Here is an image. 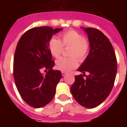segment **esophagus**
<instances>
[{"label": "esophagus", "mask_w": 127, "mask_h": 127, "mask_svg": "<svg viewBox=\"0 0 127 127\" xmlns=\"http://www.w3.org/2000/svg\"><path fill=\"white\" fill-rule=\"evenodd\" d=\"M66 72L62 71V75H63V76H64V75H66Z\"/></svg>", "instance_id": "34e87169"}]
</instances>
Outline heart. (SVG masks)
Here are the masks:
<instances>
[{"label":"heart","mask_w":127,"mask_h":127,"mask_svg":"<svg viewBox=\"0 0 127 127\" xmlns=\"http://www.w3.org/2000/svg\"><path fill=\"white\" fill-rule=\"evenodd\" d=\"M51 54L58 58L64 51V47H70L69 58H60L56 61V69L64 72L76 68L78 66V60L82 62L86 59L89 51V44L82 34L78 32L70 30L61 34L60 40L52 37L48 43ZM78 58L77 59V58Z\"/></svg>","instance_id":"heart-1"}]
</instances>
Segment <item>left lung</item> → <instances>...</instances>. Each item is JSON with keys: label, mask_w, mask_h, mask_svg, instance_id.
<instances>
[{"label": "left lung", "mask_w": 127, "mask_h": 127, "mask_svg": "<svg viewBox=\"0 0 127 127\" xmlns=\"http://www.w3.org/2000/svg\"><path fill=\"white\" fill-rule=\"evenodd\" d=\"M82 29L88 35L90 52L77 69L83 75L75 77L71 92L81 105L93 108L103 103L112 91L117 71V61L111 43L102 32L93 28ZM85 72L89 74L86 76ZM85 75L84 79L83 76Z\"/></svg>", "instance_id": "8db88e82"}]
</instances>
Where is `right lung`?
Masks as SVG:
<instances>
[{
  "label": "right lung",
  "mask_w": 127,
  "mask_h": 127,
  "mask_svg": "<svg viewBox=\"0 0 127 127\" xmlns=\"http://www.w3.org/2000/svg\"><path fill=\"white\" fill-rule=\"evenodd\" d=\"M62 30L49 26L30 29L21 36L15 49V85L24 101L35 108L52 101L62 77L60 71L52 69L55 63L48 47L52 36ZM43 69H46L45 74L42 73Z\"/></svg>",
  "instance_id": "obj_1"
}]
</instances>
